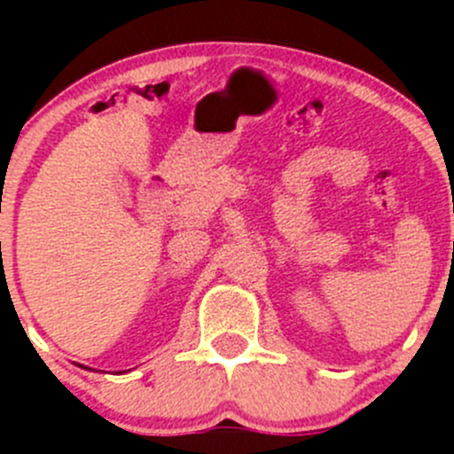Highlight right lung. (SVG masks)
Listing matches in <instances>:
<instances>
[{"mask_svg":"<svg viewBox=\"0 0 454 454\" xmlns=\"http://www.w3.org/2000/svg\"><path fill=\"white\" fill-rule=\"evenodd\" d=\"M81 367H83V364H81ZM83 369H87V367H83ZM91 371V369H90ZM121 373H122V371H121Z\"/></svg>","mask_w":454,"mask_h":454,"instance_id":"right-lung-1","label":"right lung"}]
</instances>
